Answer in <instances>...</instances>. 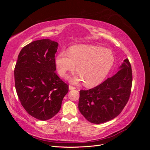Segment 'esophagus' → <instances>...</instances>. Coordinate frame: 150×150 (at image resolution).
<instances>
[{
	"label": "esophagus",
	"mask_w": 150,
	"mask_h": 150,
	"mask_svg": "<svg viewBox=\"0 0 150 150\" xmlns=\"http://www.w3.org/2000/svg\"><path fill=\"white\" fill-rule=\"evenodd\" d=\"M69 90H73V89H75L76 88L74 87V86H72L71 85H69Z\"/></svg>",
	"instance_id": "esophagus-1"
}]
</instances>
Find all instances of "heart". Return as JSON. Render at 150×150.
Here are the masks:
<instances>
[{
	"label": "heart",
	"instance_id": "heart-1",
	"mask_svg": "<svg viewBox=\"0 0 150 150\" xmlns=\"http://www.w3.org/2000/svg\"><path fill=\"white\" fill-rule=\"evenodd\" d=\"M58 74L64 77L73 71L76 66L78 74L71 79L73 83L83 81L86 86H92L101 83L114 64L115 56L111 50L93 45H76L69 52L61 51L56 57Z\"/></svg>",
	"mask_w": 150,
	"mask_h": 150
}]
</instances>
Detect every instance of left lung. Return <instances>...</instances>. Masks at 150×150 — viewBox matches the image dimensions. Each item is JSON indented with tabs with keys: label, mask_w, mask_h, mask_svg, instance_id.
<instances>
[{
	"label": "left lung",
	"mask_w": 150,
	"mask_h": 150,
	"mask_svg": "<svg viewBox=\"0 0 150 150\" xmlns=\"http://www.w3.org/2000/svg\"><path fill=\"white\" fill-rule=\"evenodd\" d=\"M119 69L116 74L96 87L79 91V110L88 121L100 124L114 119L128 103L133 81L128 59Z\"/></svg>",
	"instance_id": "8db88e82"
}]
</instances>
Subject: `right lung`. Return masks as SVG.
Masks as SVG:
<instances>
[{
	"label": "right lung",
	"mask_w": 150,
	"mask_h": 150,
	"mask_svg": "<svg viewBox=\"0 0 150 150\" xmlns=\"http://www.w3.org/2000/svg\"><path fill=\"white\" fill-rule=\"evenodd\" d=\"M57 46L48 39L32 42L21 49L15 66L18 98L28 114L39 120L55 116L69 91L55 71Z\"/></svg>",
	"instance_id": "add662e5"
}]
</instances>
